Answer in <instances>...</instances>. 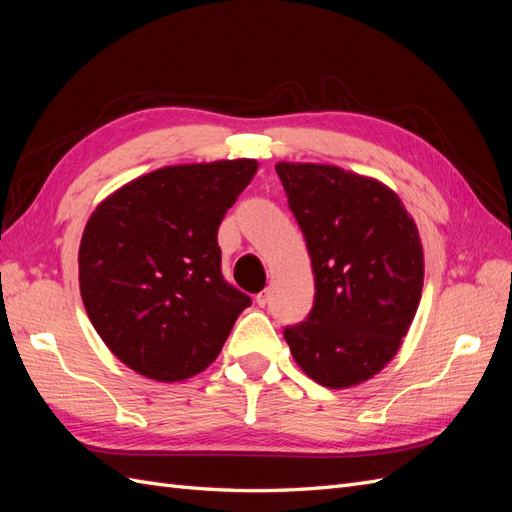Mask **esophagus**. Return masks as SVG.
<instances>
[{
    "label": "esophagus",
    "mask_w": 512,
    "mask_h": 512,
    "mask_svg": "<svg viewBox=\"0 0 512 512\" xmlns=\"http://www.w3.org/2000/svg\"><path fill=\"white\" fill-rule=\"evenodd\" d=\"M256 303H258L260 307H265V305L269 303V290L258 292V294H256Z\"/></svg>",
    "instance_id": "esophagus-1"
}]
</instances>
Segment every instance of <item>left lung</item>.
I'll return each instance as SVG.
<instances>
[{"mask_svg": "<svg viewBox=\"0 0 512 512\" xmlns=\"http://www.w3.org/2000/svg\"><path fill=\"white\" fill-rule=\"evenodd\" d=\"M312 258L307 320L284 329L294 361L329 389H348L393 361L423 292V245L384 183L331 164L277 162Z\"/></svg>", "mask_w": 512, "mask_h": 512, "instance_id": "obj_1", "label": "left lung"}]
</instances>
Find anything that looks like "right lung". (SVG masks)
Listing matches in <instances>:
<instances>
[{
  "instance_id": "obj_1",
  "label": "right lung",
  "mask_w": 512,
  "mask_h": 512,
  "mask_svg": "<svg viewBox=\"0 0 512 512\" xmlns=\"http://www.w3.org/2000/svg\"><path fill=\"white\" fill-rule=\"evenodd\" d=\"M256 160L153 170L96 207L79 247L85 312L136 374L179 382L207 369L252 299L222 277L218 228Z\"/></svg>"
}]
</instances>
